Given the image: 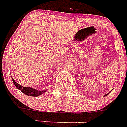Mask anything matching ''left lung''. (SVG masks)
I'll return each instance as SVG.
<instances>
[{"label":"left lung","instance_id":"1","mask_svg":"<svg viewBox=\"0 0 127 127\" xmlns=\"http://www.w3.org/2000/svg\"><path fill=\"white\" fill-rule=\"evenodd\" d=\"M107 95H108V94H106V95H105V96H107Z\"/></svg>","mask_w":127,"mask_h":127}]
</instances>
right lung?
Wrapping results in <instances>:
<instances>
[{
    "mask_svg": "<svg viewBox=\"0 0 127 127\" xmlns=\"http://www.w3.org/2000/svg\"><path fill=\"white\" fill-rule=\"evenodd\" d=\"M12 79H13V83L14 84L15 86L19 90H21V92L23 93L24 94L27 95H29V96H32V97H38L41 94H44V93L45 92L46 90H43V91H39L37 90H35L33 88H31V87H23L22 86V85H20V84L17 83L13 79V78L12 77Z\"/></svg>",
    "mask_w": 127,
    "mask_h": 127,
    "instance_id": "add662e5",
    "label": "right lung"
}]
</instances>
